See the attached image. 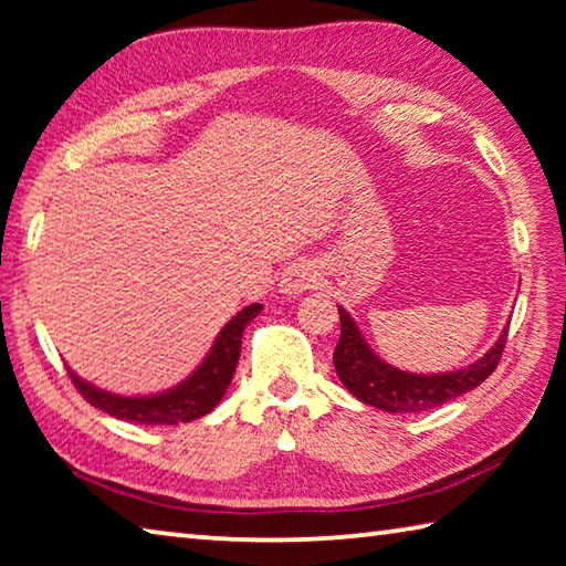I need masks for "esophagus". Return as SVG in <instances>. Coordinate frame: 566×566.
<instances>
[{
  "instance_id": "obj_1",
  "label": "esophagus",
  "mask_w": 566,
  "mask_h": 566,
  "mask_svg": "<svg viewBox=\"0 0 566 566\" xmlns=\"http://www.w3.org/2000/svg\"><path fill=\"white\" fill-rule=\"evenodd\" d=\"M314 282H317V272L310 262H292L280 276V292L292 296L312 290Z\"/></svg>"
}]
</instances>
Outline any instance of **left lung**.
<instances>
[{"label":"left lung","mask_w":566,"mask_h":566,"mask_svg":"<svg viewBox=\"0 0 566 566\" xmlns=\"http://www.w3.org/2000/svg\"><path fill=\"white\" fill-rule=\"evenodd\" d=\"M342 334L334 349V369L342 385L349 389L352 397L369 407L385 409L389 415H415L447 405L457 397L467 395L492 375L502 359L506 327L496 337L494 347L479 357L469 367L442 371V375H415L399 367H391L361 337L357 322L352 314L339 306Z\"/></svg>","instance_id":"8db88e82"}]
</instances>
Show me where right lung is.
I'll return each instance as SVG.
<instances>
[{
  "label": "right lung",
  "mask_w": 566,
  "mask_h": 566,
  "mask_svg": "<svg viewBox=\"0 0 566 566\" xmlns=\"http://www.w3.org/2000/svg\"><path fill=\"white\" fill-rule=\"evenodd\" d=\"M262 312V304H249L229 319L222 332L217 334L212 347H209L202 364L191 375L157 395H137L124 397L114 391L94 387L92 381L82 379L74 369L70 377L80 395L92 407L107 411L114 419L134 421V424H181V421H195L212 411L222 401L229 381L234 377L239 352H242V334L249 322Z\"/></svg>",
  "instance_id": "obj_1"
}]
</instances>
